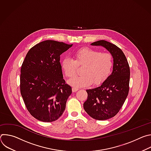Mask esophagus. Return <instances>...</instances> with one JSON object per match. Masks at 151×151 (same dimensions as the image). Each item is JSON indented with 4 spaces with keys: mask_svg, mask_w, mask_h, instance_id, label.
I'll return each mask as SVG.
<instances>
[{
    "mask_svg": "<svg viewBox=\"0 0 151 151\" xmlns=\"http://www.w3.org/2000/svg\"><path fill=\"white\" fill-rule=\"evenodd\" d=\"M78 90V88H76V87H73V88H72V91H73V92H76V91H77Z\"/></svg>",
    "mask_w": 151,
    "mask_h": 151,
    "instance_id": "34e87169",
    "label": "esophagus"
}]
</instances>
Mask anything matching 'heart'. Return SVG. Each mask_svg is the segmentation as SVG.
<instances>
[{
  "label": "heart",
  "instance_id": "b5f03b06",
  "mask_svg": "<svg viewBox=\"0 0 151 151\" xmlns=\"http://www.w3.org/2000/svg\"><path fill=\"white\" fill-rule=\"evenodd\" d=\"M75 60L70 57L64 58L61 62V68L68 78L76 74L77 65H83L81 76L69 80V83L74 87H86L92 83L99 84L108 77L113 67V59L109 53L90 48L81 49L74 54Z\"/></svg>",
  "mask_w": 151,
  "mask_h": 151
}]
</instances>
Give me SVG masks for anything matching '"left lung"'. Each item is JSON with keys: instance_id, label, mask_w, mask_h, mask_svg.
Instances as JSON below:
<instances>
[{"instance_id": "obj_1", "label": "left lung", "mask_w": 151, "mask_h": 151, "mask_svg": "<svg viewBox=\"0 0 151 151\" xmlns=\"http://www.w3.org/2000/svg\"><path fill=\"white\" fill-rule=\"evenodd\" d=\"M91 45L105 48L114 59L111 75L99 87L86 90L88 97L83 103L84 110L91 117L106 120L118 113L128 96L130 67L122 51L112 43L101 40Z\"/></svg>"}]
</instances>
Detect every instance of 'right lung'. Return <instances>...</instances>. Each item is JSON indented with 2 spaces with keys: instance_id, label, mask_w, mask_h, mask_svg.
<instances>
[{
  "instance_id": "right-lung-1",
  "label": "right lung",
  "mask_w": 151,
  "mask_h": 151,
  "mask_svg": "<svg viewBox=\"0 0 151 151\" xmlns=\"http://www.w3.org/2000/svg\"><path fill=\"white\" fill-rule=\"evenodd\" d=\"M72 45L42 41L29 51L21 66V96L30 114L40 121H54L65 110L72 87L63 79L60 57Z\"/></svg>"
}]
</instances>
